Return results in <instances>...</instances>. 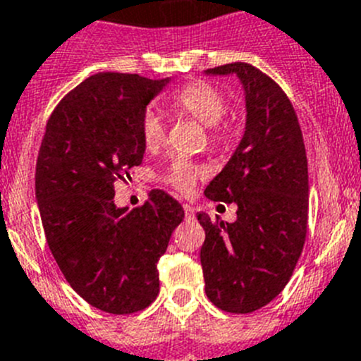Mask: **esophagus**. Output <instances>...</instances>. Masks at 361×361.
<instances>
[{"label": "esophagus", "mask_w": 361, "mask_h": 361, "mask_svg": "<svg viewBox=\"0 0 361 361\" xmlns=\"http://www.w3.org/2000/svg\"><path fill=\"white\" fill-rule=\"evenodd\" d=\"M183 210H185V216H187V219H192V217H194V209H192V207H190V204H188V203H185L183 204Z\"/></svg>", "instance_id": "esophagus-1"}]
</instances>
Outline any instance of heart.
Returning a JSON list of instances; mask_svg holds the SVG:
<instances>
[{
  "label": "heart",
  "mask_w": 361,
  "mask_h": 361,
  "mask_svg": "<svg viewBox=\"0 0 361 361\" xmlns=\"http://www.w3.org/2000/svg\"><path fill=\"white\" fill-rule=\"evenodd\" d=\"M167 106L180 115L190 116L203 126H207L209 140L212 145H221L226 140V129L223 124L228 111V99L219 87L204 80H192L169 97ZM167 126L160 113L154 109H145L140 118V135L147 149H157L165 140ZM204 176L203 165L196 161L174 158L167 167L164 180L176 190L187 192L200 178Z\"/></svg>",
  "instance_id": "b5f03b06"
}]
</instances>
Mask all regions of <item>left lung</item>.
<instances>
[{
	"label": "left lung",
	"instance_id": "8db88e82",
	"mask_svg": "<svg viewBox=\"0 0 361 361\" xmlns=\"http://www.w3.org/2000/svg\"><path fill=\"white\" fill-rule=\"evenodd\" d=\"M235 73L246 92V131L204 196L237 204V219L197 212L204 291L226 313H252L290 282L307 233V158L293 104L281 86L248 63L210 68Z\"/></svg>",
	"mask_w": 361,
	"mask_h": 361
}]
</instances>
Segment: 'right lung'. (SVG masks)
Segmentation results:
<instances>
[{"instance_id": "right-lung-1", "label": "right lung", "mask_w": 361, "mask_h": 361, "mask_svg": "<svg viewBox=\"0 0 361 361\" xmlns=\"http://www.w3.org/2000/svg\"><path fill=\"white\" fill-rule=\"evenodd\" d=\"M169 79L97 73L63 97L47 122L35 165V197L48 248L68 284L93 307L131 314L160 291L158 261L183 207L152 190L116 209V181L131 180L145 145L140 118Z\"/></svg>"}]
</instances>
